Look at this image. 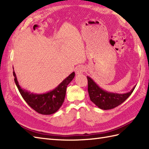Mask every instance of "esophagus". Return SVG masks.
Wrapping results in <instances>:
<instances>
[{"label":"esophagus","mask_w":149,"mask_h":149,"mask_svg":"<svg viewBox=\"0 0 149 149\" xmlns=\"http://www.w3.org/2000/svg\"><path fill=\"white\" fill-rule=\"evenodd\" d=\"M84 71H85V68L83 66H79L76 68H75V74L78 75L83 74Z\"/></svg>","instance_id":"obj_1"}]
</instances>
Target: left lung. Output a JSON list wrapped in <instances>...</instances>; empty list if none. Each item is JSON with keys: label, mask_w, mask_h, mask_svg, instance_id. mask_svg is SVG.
Wrapping results in <instances>:
<instances>
[{"label": "left lung", "mask_w": 149, "mask_h": 149, "mask_svg": "<svg viewBox=\"0 0 149 149\" xmlns=\"http://www.w3.org/2000/svg\"><path fill=\"white\" fill-rule=\"evenodd\" d=\"M87 79L88 91L91 101L104 110L113 109L123 103L131 95L136 87L135 85L130 91L125 93H112L101 88L90 77L87 76Z\"/></svg>", "instance_id": "1"}]
</instances>
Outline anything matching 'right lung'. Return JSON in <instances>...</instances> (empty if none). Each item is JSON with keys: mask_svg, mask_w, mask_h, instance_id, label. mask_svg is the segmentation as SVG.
I'll use <instances>...</instances> for the list:
<instances>
[{"mask_svg": "<svg viewBox=\"0 0 149 149\" xmlns=\"http://www.w3.org/2000/svg\"><path fill=\"white\" fill-rule=\"evenodd\" d=\"M13 69L15 84L22 97L31 107L42 115H51L58 111L64 102L68 84L75 77V72L65 78L54 89L44 93H33L23 89L19 85Z\"/></svg>", "mask_w": 149, "mask_h": 149, "instance_id": "obj_1", "label": "right lung"}]
</instances>
